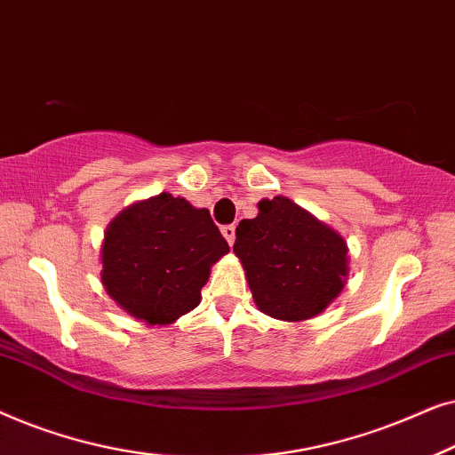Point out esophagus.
I'll return each mask as SVG.
<instances>
[{
	"instance_id": "1",
	"label": "esophagus",
	"mask_w": 455,
	"mask_h": 455,
	"mask_svg": "<svg viewBox=\"0 0 455 455\" xmlns=\"http://www.w3.org/2000/svg\"><path fill=\"white\" fill-rule=\"evenodd\" d=\"M221 234H223V238L228 240V244H234V240H235V226H223L221 228Z\"/></svg>"
}]
</instances>
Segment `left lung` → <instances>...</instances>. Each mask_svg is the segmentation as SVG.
I'll return each instance as SVG.
<instances>
[{
  "instance_id": "1",
  "label": "left lung",
  "mask_w": 455,
  "mask_h": 455,
  "mask_svg": "<svg viewBox=\"0 0 455 455\" xmlns=\"http://www.w3.org/2000/svg\"><path fill=\"white\" fill-rule=\"evenodd\" d=\"M234 252L254 304L279 321L323 313L347 279L346 240L285 196L263 198L259 215L238 223Z\"/></svg>"
}]
</instances>
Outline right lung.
Instances as JSON below:
<instances>
[{"mask_svg": "<svg viewBox=\"0 0 455 455\" xmlns=\"http://www.w3.org/2000/svg\"><path fill=\"white\" fill-rule=\"evenodd\" d=\"M228 252L207 209L161 192L130 204L108 226L101 282L130 316L170 325L198 307L211 265Z\"/></svg>", "mask_w": 455, "mask_h": 455, "instance_id": "1", "label": "right lung"}]
</instances>
